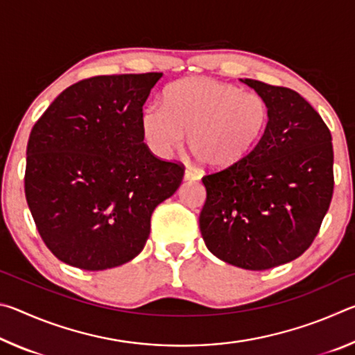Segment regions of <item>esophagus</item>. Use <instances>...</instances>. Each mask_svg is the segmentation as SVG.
Returning <instances> with one entry per match:
<instances>
[{"mask_svg": "<svg viewBox=\"0 0 355 355\" xmlns=\"http://www.w3.org/2000/svg\"><path fill=\"white\" fill-rule=\"evenodd\" d=\"M199 178H200V173L197 171H192V169L184 171V180H199Z\"/></svg>", "mask_w": 355, "mask_h": 355, "instance_id": "34e87169", "label": "esophagus"}]
</instances>
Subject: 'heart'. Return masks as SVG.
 I'll use <instances>...</instances> for the list:
<instances>
[{
	"instance_id": "obj_1",
	"label": "heart",
	"mask_w": 355,
	"mask_h": 355,
	"mask_svg": "<svg viewBox=\"0 0 355 355\" xmlns=\"http://www.w3.org/2000/svg\"><path fill=\"white\" fill-rule=\"evenodd\" d=\"M269 123L260 94L245 92L213 78H184L164 91L163 106L142 111L144 141L158 158L186 144L200 164L225 169L257 146Z\"/></svg>"
}]
</instances>
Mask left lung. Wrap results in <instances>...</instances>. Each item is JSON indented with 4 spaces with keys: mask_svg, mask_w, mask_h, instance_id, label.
<instances>
[{
    "mask_svg": "<svg viewBox=\"0 0 355 355\" xmlns=\"http://www.w3.org/2000/svg\"><path fill=\"white\" fill-rule=\"evenodd\" d=\"M241 83L266 100L268 128L241 161L202 178L199 224L219 260L264 271L302 255L318 235L334 192L332 136L297 92Z\"/></svg>",
    "mask_w": 355,
    "mask_h": 355,
    "instance_id": "1",
    "label": "left lung"
}]
</instances>
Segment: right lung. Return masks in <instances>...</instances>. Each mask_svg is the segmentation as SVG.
Segmentation results:
<instances>
[{
	"mask_svg": "<svg viewBox=\"0 0 355 355\" xmlns=\"http://www.w3.org/2000/svg\"><path fill=\"white\" fill-rule=\"evenodd\" d=\"M163 73L83 80L48 106L29 135L25 194L46 248L84 271L128 263L183 167L144 144L142 106Z\"/></svg>",
	"mask_w": 355,
	"mask_h": 355,
	"instance_id": "add662e5",
	"label": "right lung"
}]
</instances>
